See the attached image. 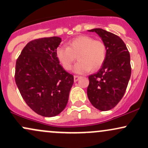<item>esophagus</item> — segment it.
<instances>
[{
    "label": "esophagus",
    "instance_id": "esophagus-1",
    "mask_svg": "<svg viewBox=\"0 0 148 148\" xmlns=\"http://www.w3.org/2000/svg\"><path fill=\"white\" fill-rule=\"evenodd\" d=\"M80 77H81L80 76L75 75V76H74V81H75V82H77V81L78 80V79H79Z\"/></svg>",
    "mask_w": 148,
    "mask_h": 148
}]
</instances>
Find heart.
Wrapping results in <instances>:
<instances>
[{
  "label": "heart",
  "mask_w": 148,
  "mask_h": 148,
  "mask_svg": "<svg viewBox=\"0 0 148 148\" xmlns=\"http://www.w3.org/2000/svg\"><path fill=\"white\" fill-rule=\"evenodd\" d=\"M68 44V47H59L56 51L57 59L66 70L72 69L77 57L79 62L74 67L76 73H84L91 69L97 70L105 62L107 48L101 40L82 35L71 40Z\"/></svg>",
  "instance_id": "b5f03b06"
}]
</instances>
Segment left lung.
Returning a JSON list of instances; mask_svg holds the SVG:
<instances>
[{"mask_svg":"<svg viewBox=\"0 0 148 148\" xmlns=\"http://www.w3.org/2000/svg\"><path fill=\"white\" fill-rule=\"evenodd\" d=\"M88 31L101 37L107 52L103 65L96 73L88 76L87 95L93 107L108 111L117 105L125 93L132 72L130 55L119 36L101 28Z\"/></svg>","mask_w":148,"mask_h":148,"instance_id":"left-lung-1","label":"left lung"}]
</instances>
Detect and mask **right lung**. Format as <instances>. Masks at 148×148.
<instances>
[{
	"instance_id": "obj_1",
	"label": "right lung",
	"mask_w": 148,
	"mask_h": 148,
	"mask_svg": "<svg viewBox=\"0 0 148 148\" xmlns=\"http://www.w3.org/2000/svg\"><path fill=\"white\" fill-rule=\"evenodd\" d=\"M62 39L57 36L29 41L16 62L15 82L23 99L36 114L53 117L67 105L74 77L57 57Z\"/></svg>"
}]
</instances>
